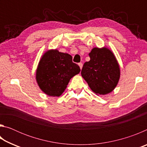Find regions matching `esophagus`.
I'll return each instance as SVG.
<instances>
[{
	"mask_svg": "<svg viewBox=\"0 0 147 147\" xmlns=\"http://www.w3.org/2000/svg\"><path fill=\"white\" fill-rule=\"evenodd\" d=\"M78 65L80 67V69H82V66H83L82 63H78Z\"/></svg>",
	"mask_w": 147,
	"mask_h": 147,
	"instance_id": "obj_1",
	"label": "esophagus"
}]
</instances>
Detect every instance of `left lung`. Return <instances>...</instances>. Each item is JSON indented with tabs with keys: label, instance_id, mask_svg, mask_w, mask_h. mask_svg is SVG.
<instances>
[{
	"label": "left lung",
	"instance_id": "left-lung-1",
	"mask_svg": "<svg viewBox=\"0 0 147 147\" xmlns=\"http://www.w3.org/2000/svg\"><path fill=\"white\" fill-rule=\"evenodd\" d=\"M84 63L81 74L97 95L107 94L115 88L120 78V67L112 51L106 47H94Z\"/></svg>",
	"mask_w": 147,
	"mask_h": 147
}]
</instances>
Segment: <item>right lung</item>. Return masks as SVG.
Returning <instances> with one entry per match:
<instances>
[{
  "mask_svg": "<svg viewBox=\"0 0 147 147\" xmlns=\"http://www.w3.org/2000/svg\"><path fill=\"white\" fill-rule=\"evenodd\" d=\"M80 69L72 61V56L57 49L47 51L40 59L36 78L39 88L51 96H59L65 90L70 80Z\"/></svg>",
  "mask_w": 147,
  "mask_h": 147,
  "instance_id": "right-lung-1",
  "label": "right lung"
}]
</instances>
